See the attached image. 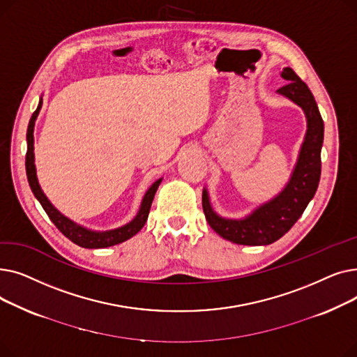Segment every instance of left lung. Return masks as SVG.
<instances>
[{
    "instance_id": "8db88e82",
    "label": "left lung",
    "mask_w": 357,
    "mask_h": 357,
    "mask_svg": "<svg viewBox=\"0 0 357 357\" xmlns=\"http://www.w3.org/2000/svg\"><path fill=\"white\" fill-rule=\"evenodd\" d=\"M282 78L289 82L279 88L278 92L301 107L308 123L305 140L287 188L245 220L218 217L211 208L207 191L204 190L202 192V210L211 229L236 245L265 246L279 240L303 215L320 182L321 146L324 139L321 114L310 88L291 68H284Z\"/></svg>"
}]
</instances>
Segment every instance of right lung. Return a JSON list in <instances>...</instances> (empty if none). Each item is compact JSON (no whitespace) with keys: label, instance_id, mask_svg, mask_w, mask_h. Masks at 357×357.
<instances>
[{"label":"right lung","instance_id":"1","mask_svg":"<svg viewBox=\"0 0 357 357\" xmlns=\"http://www.w3.org/2000/svg\"><path fill=\"white\" fill-rule=\"evenodd\" d=\"M42 108V100L39 102V107L33 112V116L30 119L29 123V128H27V153H26V172H27V179L30 183V188L34 194V197L39 199V202L42 204L43 210L46 211V214L49 215V218L52 220V222L54 224L58 230L68 237L70 241H73L75 245H78L81 248L85 249H101V248H109V246H114L119 245V243L126 241L127 238L133 237L135 234H137L142 227L146 224V220L149 217V211L150 207H152V202L155 198V194L158 191V186L160 185V181H156L152 186H150L149 191L146 192L143 202H142V207L139 214L136 215V218L128 222L127 226L120 227L117 230H111V231H105V233H96V231H91L86 230L81 226H77L73 221L68 220L66 217H63L58 210H56L53 205L47 201L46 195L42 192L39 182H37L36 178V167H34V153H33V128H34V121L37 119V114H39V111Z\"/></svg>","mask_w":357,"mask_h":357}]
</instances>
